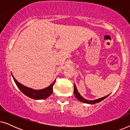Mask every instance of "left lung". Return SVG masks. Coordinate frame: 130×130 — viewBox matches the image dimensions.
<instances>
[{"mask_svg": "<svg viewBox=\"0 0 130 130\" xmlns=\"http://www.w3.org/2000/svg\"><path fill=\"white\" fill-rule=\"evenodd\" d=\"M74 96H75V97L79 101H80V102H82L85 103V104H96V103H98L99 102H101V101H103L104 99H105L106 98H107L108 96L109 95H109H106V96H105L101 98H99V99H95V100H92V101L91 100H88V99L84 98H83L82 96L79 93V92H78V90L77 89V88H76L75 83H74Z\"/></svg>", "mask_w": 130, "mask_h": 130, "instance_id": "8db88e82", "label": "left lung"}]
</instances>
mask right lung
<instances>
[{"label": "right lung", "mask_w": 130, "mask_h": 130, "mask_svg": "<svg viewBox=\"0 0 130 130\" xmlns=\"http://www.w3.org/2000/svg\"><path fill=\"white\" fill-rule=\"evenodd\" d=\"M12 74V73H11ZM12 76L13 77V79L15 82V84L17 85L18 88L19 89V90L22 92L24 95L27 96L30 98L37 99V100H40V99H44L47 98L50 96L53 93V86H54L55 82H56V79L51 84L47 87L46 88L42 89L36 90L34 89L28 88L24 85H23L18 82L17 80L13 77V74H12Z\"/></svg>", "instance_id": "add662e5"}]
</instances>
